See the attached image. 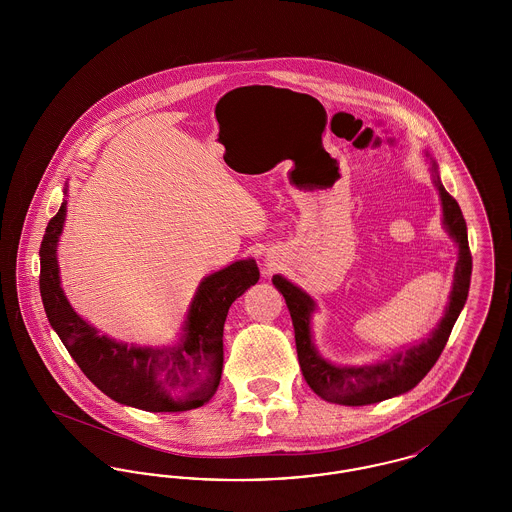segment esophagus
<instances>
[{"instance_id":"esophagus-1","label":"esophagus","mask_w":512,"mask_h":512,"mask_svg":"<svg viewBox=\"0 0 512 512\" xmlns=\"http://www.w3.org/2000/svg\"><path fill=\"white\" fill-rule=\"evenodd\" d=\"M274 265H276V263H274L272 259H267V263H265V267H267V274L272 270V268H274Z\"/></svg>"}]
</instances>
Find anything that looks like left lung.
<instances>
[{
    "mask_svg": "<svg viewBox=\"0 0 512 512\" xmlns=\"http://www.w3.org/2000/svg\"><path fill=\"white\" fill-rule=\"evenodd\" d=\"M430 165L434 172V184L441 199L443 228L459 247V261L455 265L453 288L449 293L445 315L441 317L438 326L430 332L428 338L407 345L378 363L353 366L330 363L318 353L317 345L313 341L311 318L317 311L315 299L309 293L303 292L299 286L292 284L288 278L280 274L272 276V284L284 295L292 315L295 347L301 372L311 390L330 403L363 407L413 390L414 386L430 372V368L436 365L445 343L449 340V334L463 311L472 274V255L468 247L466 222L459 203L447 194L439 180L436 161L430 159Z\"/></svg>",
    "mask_w": 512,
    "mask_h": 512,
    "instance_id": "1",
    "label": "left lung"
}]
</instances>
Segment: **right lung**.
Here are the masks:
<instances>
[{"instance_id": "obj_1", "label": "right lung", "mask_w": 512, "mask_h": 512, "mask_svg": "<svg viewBox=\"0 0 512 512\" xmlns=\"http://www.w3.org/2000/svg\"><path fill=\"white\" fill-rule=\"evenodd\" d=\"M67 217V188L40 245V293L51 328L88 380L113 401L149 413H182L205 405L219 388L222 330L230 305L257 284L259 268L242 259L205 276L174 345L140 347L109 336L80 317L61 288L57 245Z\"/></svg>"}]
</instances>
